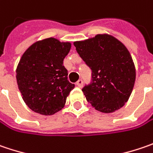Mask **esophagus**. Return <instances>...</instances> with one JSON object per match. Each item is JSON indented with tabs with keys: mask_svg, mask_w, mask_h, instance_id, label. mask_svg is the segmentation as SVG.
Instances as JSON below:
<instances>
[{
	"mask_svg": "<svg viewBox=\"0 0 153 153\" xmlns=\"http://www.w3.org/2000/svg\"><path fill=\"white\" fill-rule=\"evenodd\" d=\"M82 85H83V80H82V79H79L76 82V85L77 86H79V87H81Z\"/></svg>",
	"mask_w": 153,
	"mask_h": 153,
	"instance_id": "1",
	"label": "esophagus"
}]
</instances>
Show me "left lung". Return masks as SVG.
Returning <instances> with one entry per match:
<instances>
[{
    "label": "left lung",
    "instance_id": "8db88e82",
    "mask_svg": "<svg viewBox=\"0 0 153 153\" xmlns=\"http://www.w3.org/2000/svg\"><path fill=\"white\" fill-rule=\"evenodd\" d=\"M77 53L91 70V81L82 89L97 110L111 113L128 100L135 81V68L123 43L110 35L74 42Z\"/></svg>",
    "mask_w": 153,
    "mask_h": 153
}]
</instances>
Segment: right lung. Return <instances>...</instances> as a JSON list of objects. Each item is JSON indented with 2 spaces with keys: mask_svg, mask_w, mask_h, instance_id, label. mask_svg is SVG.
<instances>
[{
  "mask_svg": "<svg viewBox=\"0 0 153 153\" xmlns=\"http://www.w3.org/2000/svg\"><path fill=\"white\" fill-rule=\"evenodd\" d=\"M70 49V43L50 37L33 43L23 54L16 69L17 83L25 103L34 112L50 116L64 107L74 88L63 66Z\"/></svg>",
  "mask_w": 153,
  "mask_h": 153,
  "instance_id": "1",
  "label": "right lung"
}]
</instances>
